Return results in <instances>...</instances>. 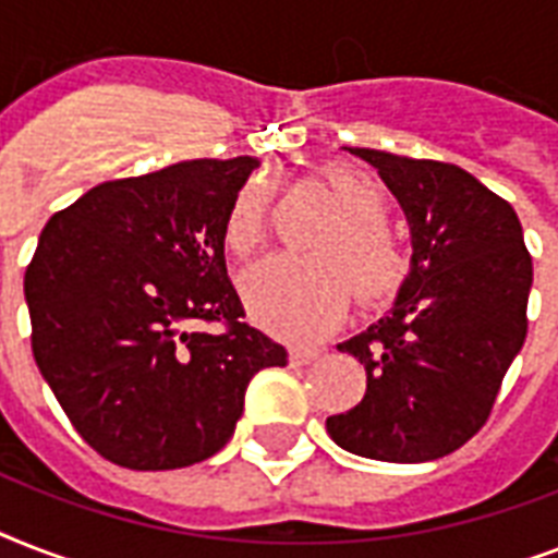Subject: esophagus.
<instances>
[{"mask_svg":"<svg viewBox=\"0 0 558 558\" xmlns=\"http://www.w3.org/2000/svg\"><path fill=\"white\" fill-rule=\"evenodd\" d=\"M292 365L298 367H304V365H313L315 359L322 356V350H315V348H292Z\"/></svg>","mask_w":558,"mask_h":558,"instance_id":"esophagus-1","label":"esophagus"}]
</instances>
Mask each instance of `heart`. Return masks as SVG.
Segmentation results:
<instances>
[{"instance_id": "obj_1", "label": "heart", "mask_w": 558, "mask_h": 558, "mask_svg": "<svg viewBox=\"0 0 558 558\" xmlns=\"http://www.w3.org/2000/svg\"><path fill=\"white\" fill-rule=\"evenodd\" d=\"M330 185L341 205V219L318 240V257L275 254L252 266L243 278V298L254 322L283 339L315 341L348 313L356 292L365 301L390 295L402 280L405 257L385 228L388 196L367 173L330 170ZM271 193L263 182H248L236 193L222 222V240L234 254H252L266 240Z\"/></svg>"}]
</instances>
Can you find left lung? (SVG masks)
Wrapping results in <instances>:
<instances>
[{"label": "left lung", "mask_w": 558, "mask_h": 558, "mask_svg": "<svg viewBox=\"0 0 558 558\" xmlns=\"http://www.w3.org/2000/svg\"><path fill=\"white\" fill-rule=\"evenodd\" d=\"M379 170L411 228V266L393 304L341 353L367 390L327 416L336 446L385 463H425L486 423L527 339L533 260L510 202L458 165L353 147Z\"/></svg>", "instance_id": "8db88e82"}]
</instances>
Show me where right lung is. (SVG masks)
<instances>
[{
  "instance_id": "add662e5",
  "label": "right lung",
  "mask_w": 558,
  "mask_h": 558,
  "mask_svg": "<svg viewBox=\"0 0 558 558\" xmlns=\"http://www.w3.org/2000/svg\"><path fill=\"white\" fill-rule=\"evenodd\" d=\"M260 161L193 159L92 187L48 219L25 271L31 350L83 440L124 469L217 454L245 388L287 350L248 324L222 222ZM226 320L210 337L195 327Z\"/></svg>"
}]
</instances>
